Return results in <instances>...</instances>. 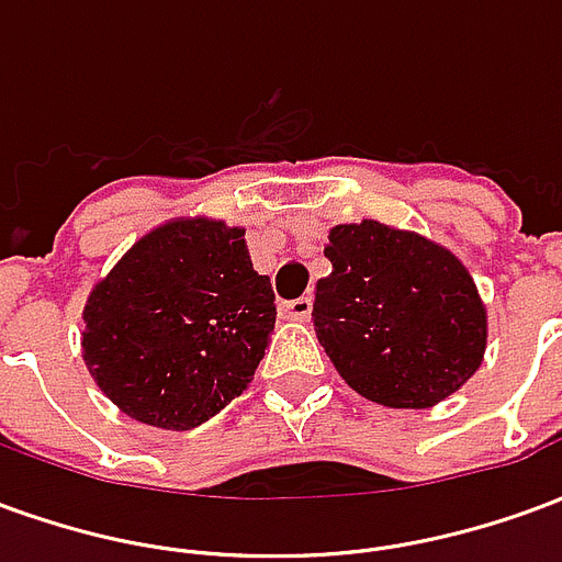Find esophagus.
Returning a JSON list of instances; mask_svg holds the SVG:
<instances>
[{"label":"esophagus","mask_w":562,"mask_h":562,"mask_svg":"<svg viewBox=\"0 0 562 562\" xmlns=\"http://www.w3.org/2000/svg\"><path fill=\"white\" fill-rule=\"evenodd\" d=\"M282 313H285V318H292V322H306L310 313H313V301L310 297H297L292 304H285Z\"/></svg>","instance_id":"34e87169"}]
</instances>
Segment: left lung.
<instances>
[{
    "label": "left lung",
    "mask_w": 562,
    "mask_h": 562,
    "mask_svg": "<svg viewBox=\"0 0 562 562\" xmlns=\"http://www.w3.org/2000/svg\"><path fill=\"white\" fill-rule=\"evenodd\" d=\"M313 325L361 397L430 409L467 385L487 349V306L467 265L430 237L376 220L328 232Z\"/></svg>",
    "instance_id": "8db88e82"
}]
</instances>
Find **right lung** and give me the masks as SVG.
<instances>
[{"mask_svg":"<svg viewBox=\"0 0 562 562\" xmlns=\"http://www.w3.org/2000/svg\"><path fill=\"white\" fill-rule=\"evenodd\" d=\"M244 234L210 216H177L92 285L80 355L120 413L192 430L252 382L277 306Z\"/></svg>","mask_w":562,"mask_h":562,"instance_id":"obj_1","label":"right lung"}]
</instances>
